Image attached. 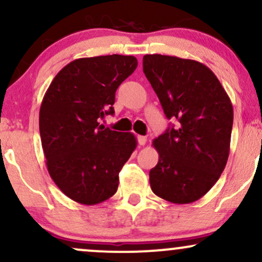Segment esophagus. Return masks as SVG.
Returning <instances> with one entry per match:
<instances>
[{
	"label": "esophagus",
	"instance_id": "1",
	"mask_svg": "<svg viewBox=\"0 0 262 262\" xmlns=\"http://www.w3.org/2000/svg\"><path fill=\"white\" fill-rule=\"evenodd\" d=\"M138 143H139V145H145L146 137H144V135H138Z\"/></svg>",
	"mask_w": 262,
	"mask_h": 262
}]
</instances>
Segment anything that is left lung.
Instances as JSON below:
<instances>
[{
    "label": "left lung",
    "instance_id": "1",
    "mask_svg": "<svg viewBox=\"0 0 262 262\" xmlns=\"http://www.w3.org/2000/svg\"><path fill=\"white\" fill-rule=\"evenodd\" d=\"M143 71L167 118H176L152 141L159 162L150 187L176 204L203 197L223 172L229 156L233 106L213 71L196 60L144 55Z\"/></svg>",
    "mask_w": 262,
    "mask_h": 262
}]
</instances>
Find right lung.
<instances>
[{"mask_svg":"<svg viewBox=\"0 0 262 262\" xmlns=\"http://www.w3.org/2000/svg\"><path fill=\"white\" fill-rule=\"evenodd\" d=\"M134 56L81 58L59 71L39 111V132L49 175L62 193L97 204L117 192L119 171L137 148L132 133L100 124L113 114L118 86L134 73Z\"/></svg>","mask_w":262,"mask_h":262,"instance_id":"obj_1","label":"right lung"}]
</instances>
